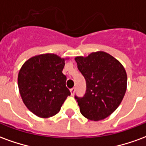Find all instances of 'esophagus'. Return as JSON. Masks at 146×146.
Returning a JSON list of instances; mask_svg holds the SVG:
<instances>
[{
    "label": "esophagus",
    "mask_w": 146,
    "mask_h": 146,
    "mask_svg": "<svg viewBox=\"0 0 146 146\" xmlns=\"http://www.w3.org/2000/svg\"><path fill=\"white\" fill-rule=\"evenodd\" d=\"M75 91H76V89L74 88H73L70 89V93H71V95H74V93H75Z\"/></svg>",
    "instance_id": "34e87169"
}]
</instances>
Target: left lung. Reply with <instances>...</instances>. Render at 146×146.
<instances>
[{"label": "left lung", "instance_id": "8db88e82", "mask_svg": "<svg viewBox=\"0 0 146 146\" xmlns=\"http://www.w3.org/2000/svg\"><path fill=\"white\" fill-rule=\"evenodd\" d=\"M77 68L86 80L85 95L75 96L83 116L101 120L111 115L121 103L127 90V73L119 61L105 51L75 58Z\"/></svg>", "mask_w": 146, "mask_h": 146}]
</instances>
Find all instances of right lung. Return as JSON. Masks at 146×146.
I'll return each instance as SVG.
<instances>
[{
    "instance_id": "1",
    "label": "right lung",
    "mask_w": 146,
    "mask_h": 146,
    "mask_svg": "<svg viewBox=\"0 0 146 146\" xmlns=\"http://www.w3.org/2000/svg\"><path fill=\"white\" fill-rule=\"evenodd\" d=\"M66 59L51 53L38 54L25 62L19 72L21 98L27 109L39 117L56 115L70 95L62 73Z\"/></svg>"
}]
</instances>
